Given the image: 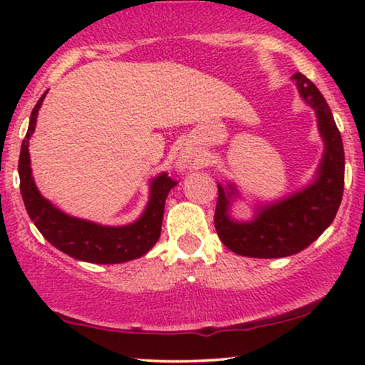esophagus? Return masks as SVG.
<instances>
[{
	"label": "esophagus",
	"mask_w": 365,
	"mask_h": 365,
	"mask_svg": "<svg viewBox=\"0 0 365 365\" xmlns=\"http://www.w3.org/2000/svg\"><path fill=\"white\" fill-rule=\"evenodd\" d=\"M191 159H192L191 156H182L179 164H181V166H189V164H191Z\"/></svg>",
	"instance_id": "esophagus-1"
}]
</instances>
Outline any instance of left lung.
I'll list each match as a JSON object with an SVG mask.
<instances>
[{"label": "left lung", "instance_id": "left-lung-1", "mask_svg": "<svg viewBox=\"0 0 365 365\" xmlns=\"http://www.w3.org/2000/svg\"><path fill=\"white\" fill-rule=\"evenodd\" d=\"M299 93L316 109L319 131L326 141V154L312 186L294 196L262 207L251 222H234L227 214L234 194L217 186L219 196L214 226L224 246L247 257H286L312 244L336 217L344 192V146L331 108L321 91L302 73L292 76Z\"/></svg>", "mask_w": 365, "mask_h": 365}]
</instances>
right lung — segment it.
Here are the masks:
<instances>
[{"label": "right lung", "mask_w": 365, "mask_h": 365, "mask_svg": "<svg viewBox=\"0 0 365 365\" xmlns=\"http://www.w3.org/2000/svg\"><path fill=\"white\" fill-rule=\"evenodd\" d=\"M46 93L39 98L29 118V128L23 139L19 153L18 173L19 189L26 211L48 242L78 261L94 264H119L141 257L158 242L161 236L164 204L168 192L176 186V181L166 173L153 179L151 197L146 211L136 222L123 227H108L68 216L46 201L34 186L29 168V138L36 126L38 109Z\"/></svg>", "instance_id": "add662e5"}]
</instances>
